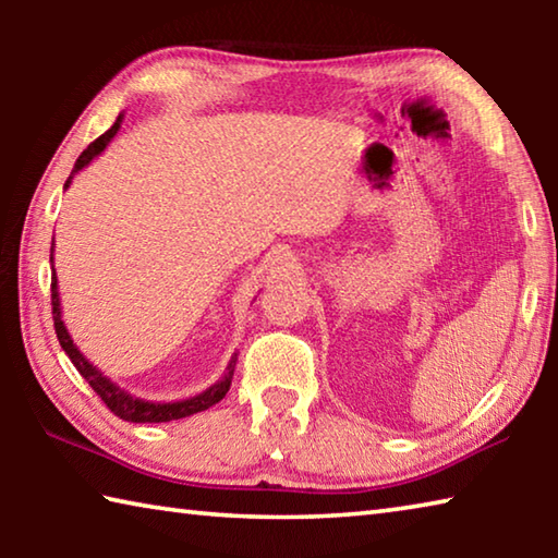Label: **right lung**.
<instances>
[{
    "label": "right lung",
    "mask_w": 558,
    "mask_h": 558,
    "mask_svg": "<svg viewBox=\"0 0 558 558\" xmlns=\"http://www.w3.org/2000/svg\"><path fill=\"white\" fill-rule=\"evenodd\" d=\"M120 120H116V125H112L106 135H100L98 140H93V143L83 149L81 157L75 159L73 165V172L71 177L78 172V169L86 167L93 157L100 155L106 145L110 143V137L116 135L120 130ZM71 177L65 186L71 184ZM51 260H53V248H51ZM51 313H53V327H56V337H59V342L63 347V352L69 354V359L73 362L75 369L81 372L83 379H86L93 391L100 396V401L108 405V409L118 415L122 421H130V423H167V421H177V418H186V415L192 413H199L211 409L214 403H219L226 391H229L231 386V376H233V366H235V359H231L229 364V372H226L223 379L219 384H214L211 389H206L204 393L194 396V399H184V401H174V403H153V401H143V399H135V396L125 393L122 389H118L116 384H110V379H106L96 366H93L86 356H83L78 349L73 347V339L69 335V329H65L63 319H61V305H59V288H56V272L51 276Z\"/></svg>",
    "instance_id": "add662e5"
}]
</instances>
